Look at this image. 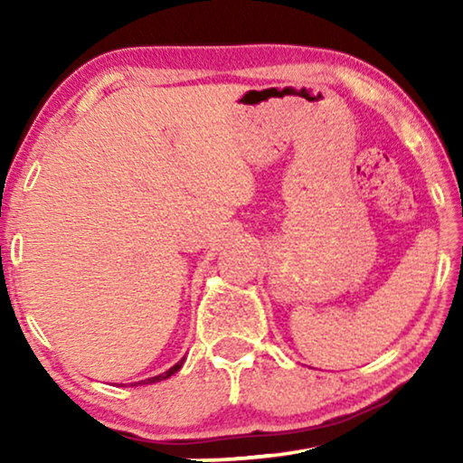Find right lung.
Instances as JSON below:
<instances>
[{
	"label": "right lung",
	"mask_w": 463,
	"mask_h": 463,
	"mask_svg": "<svg viewBox=\"0 0 463 463\" xmlns=\"http://www.w3.org/2000/svg\"><path fill=\"white\" fill-rule=\"evenodd\" d=\"M181 366H183V360H181V363H176V364L173 366V369H168L166 373H162V375H157V377H149V379H145V382H138V383H156V382H162V379H168L170 375H175V373L179 371ZM135 385H137V383H135Z\"/></svg>",
	"instance_id": "add662e5"
}]
</instances>
